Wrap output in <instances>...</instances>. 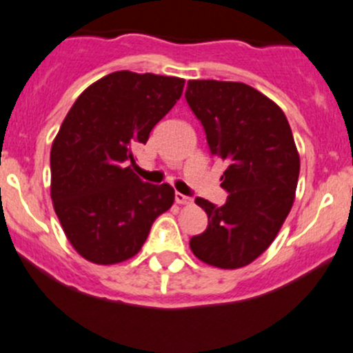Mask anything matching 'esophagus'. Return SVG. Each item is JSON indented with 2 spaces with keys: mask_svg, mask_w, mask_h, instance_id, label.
I'll return each mask as SVG.
<instances>
[{
  "mask_svg": "<svg viewBox=\"0 0 353 353\" xmlns=\"http://www.w3.org/2000/svg\"><path fill=\"white\" fill-rule=\"evenodd\" d=\"M174 198H176L177 205H191L192 203V199L189 198V196L181 194V192H176V196H174Z\"/></svg>",
  "mask_w": 353,
  "mask_h": 353,
  "instance_id": "obj_1",
  "label": "esophagus"
}]
</instances>
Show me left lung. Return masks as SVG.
Returning a JSON list of instances; mask_svg holds the SVG:
<instances>
[{
    "mask_svg": "<svg viewBox=\"0 0 353 353\" xmlns=\"http://www.w3.org/2000/svg\"><path fill=\"white\" fill-rule=\"evenodd\" d=\"M186 101L205 128L211 155L228 164L223 206L196 198L208 228L192 254L220 269L248 265L269 248L294 203L299 154L283 110L248 84L189 81Z\"/></svg>",
    "mask_w": 353,
    "mask_h": 353,
    "instance_id": "left-lung-1",
    "label": "left lung"
}]
</instances>
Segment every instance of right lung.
Masks as SVG:
<instances>
[{"label":"right lung","instance_id":"add662e5","mask_svg":"<svg viewBox=\"0 0 353 353\" xmlns=\"http://www.w3.org/2000/svg\"><path fill=\"white\" fill-rule=\"evenodd\" d=\"M184 79L117 70L92 83L62 121L50 150V196L65 236L92 264L128 261L174 203L169 184L143 183L133 148L183 94Z\"/></svg>","mask_w":353,"mask_h":353}]
</instances>
